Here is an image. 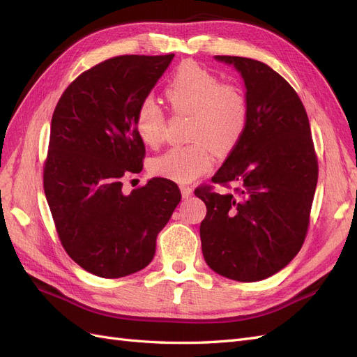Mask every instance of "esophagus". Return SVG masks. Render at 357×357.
<instances>
[{
	"label": "esophagus",
	"instance_id": "obj_1",
	"mask_svg": "<svg viewBox=\"0 0 357 357\" xmlns=\"http://www.w3.org/2000/svg\"><path fill=\"white\" fill-rule=\"evenodd\" d=\"M180 190H181L183 198H189L193 192L192 186H189V185H180Z\"/></svg>",
	"mask_w": 357,
	"mask_h": 357
}]
</instances>
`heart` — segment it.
Wrapping results in <instances>:
<instances>
[{
    "label": "heart",
    "instance_id": "1",
    "mask_svg": "<svg viewBox=\"0 0 357 357\" xmlns=\"http://www.w3.org/2000/svg\"><path fill=\"white\" fill-rule=\"evenodd\" d=\"M165 100L174 114H189L186 146L171 147L150 160V171L174 181H192L210 171L214 155L231 150L245 131L248 102L241 88L220 82L211 71L186 62L174 73L164 89ZM165 114L158 102L146 98L135 113V132L149 147H158L165 132Z\"/></svg>",
    "mask_w": 357,
    "mask_h": 357
}]
</instances>
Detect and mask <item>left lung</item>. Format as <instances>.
I'll return each instance as SVG.
<instances>
[{
  "instance_id": "left-lung-1",
  "label": "left lung",
  "mask_w": 357,
  "mask_h": 357,
  "mask_svg": "<svg viewBox=\"0 0 357 357\" xmlns=\"http://www.w3.org/2000/svg\"><path fill=\"white\" fill-rule=\"evenodd\" d=\"M245 83L248 121L213 185L195 195L205 202L201 245L207 265L236 282H259L283 269L301 250L310 226L319 164L308 116L295 89L266 63L218 55ZM219 194L215 184L230 188Z\"/></svg>"
}]
</instances>
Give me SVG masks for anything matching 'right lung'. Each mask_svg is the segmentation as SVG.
<instances>
[{"label":"right lung","instance_id":"1","mask_svg":"<svg viewBox=\"0 0 357 357\" xmlns=\"http://www.w3.org/2000/svg\"><path fill=\"white\" fill-rule=\"evenodd\" d=\"M172 58L100 62L70 83L53 112L43 188L63 250L93 275L125 277L152 262L156 236L181 199L176 183L162 177L122 190L146 156L137 109Z\"/></svg>","mask_w":357,"mask_h":357}]
</instances>
